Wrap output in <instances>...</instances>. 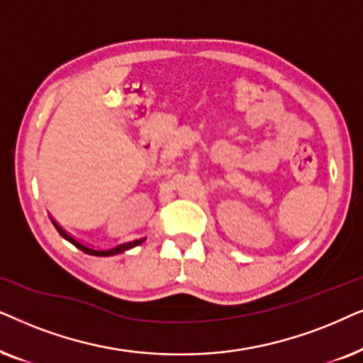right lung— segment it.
<instances>
[{
	"mask_svg": "<svg viewBox=\"0 0 363 363\" xmlns=\"http://www.w3.org/2000/svg\"><path fill=\"white\" fill-rule=\"evenodd\" d=\"M55 227L57 229V232H60V234L62 235V238H65L66 240H69V242L72 244V245H76L77 249L79 250H83V252H86V254H89V255H98V257H109V255H116V254H121V252H125V250H129V249H133V247H136V245H139V244H143L144 240L146 239H138V240H134V242H125V244H121V245H116V247H113V249H109V250H96V249H91V247H88V245H84V244H81V242H77L76 239H72L69 234H66L65 230L61 229L60 225L57 224H55Z\"/></svg>",
	"mask_w": 363,
	"mask_h": 363,
	"instance_id": "add662e5",
	"label": "right lung"
}]
</instances>
